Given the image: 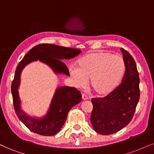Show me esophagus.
<instances>
[{
	"label": "esophagus",
	"instance_id": "esophagus-1",
	"mask_svg": "<svg viewBox=\"0 0 154 154\" xmlns=\"http://www.w3.org/2000/svg\"><path fill=\"white\" fill-rule=\"evenodd\" d=\"M82 99H83V100H88V96H87L86 94H82Z\"/></svg>",
	"mask_w": 154,
	"mask_h": 154
}]
</instances>
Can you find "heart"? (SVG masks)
Here are the masks:
<instances>
[{"label": "heart", "mask_w": 154, "mask_h": 154, "mask_svg": "<svg viewBox=\"0 0 154 154\" xmlns=\"http://www.w3.org/2000/svg\"><path fill=\"white\" fill-rule=\"evenodd\" d=\"M126 65L121 55L106 51L90 53L78 62V67L69 68L70 75L78 87L89 86L99 96L110 94L116 88L124 75Z\"/></svg>", "instance_id": "obj_1"}]
</instances>
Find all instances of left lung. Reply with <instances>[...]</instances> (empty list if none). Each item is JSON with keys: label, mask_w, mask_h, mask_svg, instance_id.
I'll return each mask as SVG.
<instances>
[{"label": "left lung", "mask_w": 154, "mask_h": 154, "mask_svg": "<svg viewBox=\"0 0 154 154\" xmlns=\"http://www.w3.org/2000/svg\"><path fill=\"white\" fill-rule=\"evenodd\" d=\"M126 65L122 82L104 98H92L91 122L94 129L109 135L122 129L131 122L140 97L139 75L134 58L121 48Z\"/></svg>", "instance_id": "8db88e82"}]
</instances>
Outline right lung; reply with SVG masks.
<instances>
[{
	"mask_svg": "<svg viewBox=\"0 0 154 154\" xmlns=\"http://www.w3.org/2000/svg\"><path fill=\"white\" fill-rule=\"evenodd\" d=\"M81 52L80 49L44 43L33 47L19 63L11 86L13 106L18 119L31 131L48 136L56 134L65 123L71 108L81 101V94L73 87H58L47 113L42 117L31 116L22 110L21 100L19 96L20 75L23 68L31 63L39 60L48 66L56 75L65 74L69 75L68 69L62 60L73 58Z\"/></svg>",
	"mask_w": 154,
	"mask_h": 154,
	"instance_id": "1",
	"label": "right lung"
}]
</instances>
